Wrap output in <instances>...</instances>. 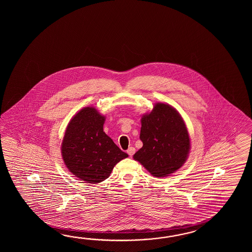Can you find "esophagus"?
Segmentation results:
<instances>
[{"label":"esophagus","mask_w":252,"mask_h":252,"mask_svg":"<svg viewBox=\"0 0 252 252\" xmlns=\"http://www.w3.org/2000/svg\"><path fill=\"white\" fill-rule=\"evenodd\" d=\"M135 148L133 147H130V148H128V150H127V153H128V155L130 156V157H132L134 155V153H135Z\"/></svg>","instance_id":"obj_1"}]
</instances>
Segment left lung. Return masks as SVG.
<instances>
[{"mask_svg":"<svg viewBox=\"0 0 252 252\" xmlns=\"http://www.w3.org/2000/svg\"><path fill=\"white\" fill-rule=\"evenodd\" d=\"M139 139L143 146L133 158L154 177L169 176L188 159V128L179 113L167 103H156L150 113L141 117Z\"/></svg>","mask_w":252,"mask_h":252,"instance_id":"obj_1","label":"left lung"}]
</instances>
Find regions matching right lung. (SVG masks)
<instances>
[{"instance_id":"obj_1","label":"right lung","mask_w":252,"mask_h":252,"mask_svg":"<svg viewBox=\"0 0 252 252\" xmlns=\"http://www.w3.org/2000/svg\"><path fill=\"white\" fill-rule=\"evenodd\" d=\"M104 122L105 117L95 108H83L71 119L61 145L68 170L91 184L104 181L114 166L128 158L103 131Z\"/></svg>"}]
</instances>
